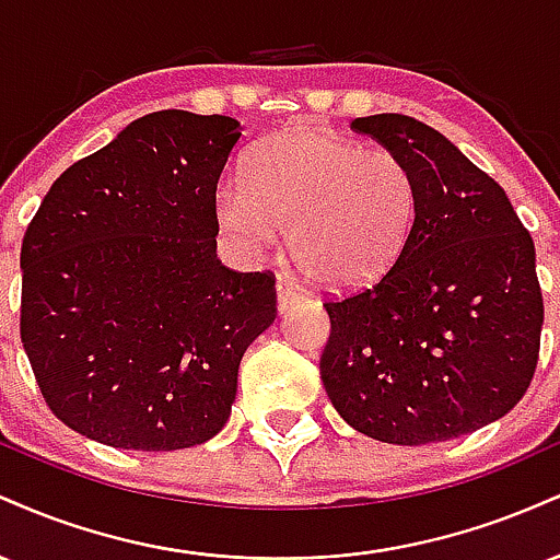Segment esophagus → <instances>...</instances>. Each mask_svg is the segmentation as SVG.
I'll return each instance as SVG.
<instances>
[{
  "mask_svg": "<svg viewBox=\"0 0 560 560\" xmlns=\"http://www.w3.org/2000/svg\"><path fill=\"white\" fill-rule=\"evenodd\" d=\"M298 302H302V294L298 292V289L289 287L287 281L279 279V284H276V305H279V311L287 313L289 307H294Z\"/></svg>",
  "mask_w": 560,
  "mask_h": 560,
  "instance_id": "34e87169",
  "label": "esophagus"
}]
</instances>
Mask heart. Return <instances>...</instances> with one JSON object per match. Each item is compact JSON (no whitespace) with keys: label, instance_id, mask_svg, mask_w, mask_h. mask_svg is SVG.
<instances>
[{"label":"heart","instance_id":"obj_1","mask_svg":"<svg viewBox=\"0 0 560 560\" xmlns=\"http://www.w3.org/2000/svg\"><path fill=\"white\" fill-rule=\"evenodd\" d=\"M419 184L408 160L316 126L266 139L247 182L215 186L218 229L244 258L279 242L294 266L326 289L369 284L392 266L416 221Z\"/></svg>","mask_w":560,"mask_h":560}]
</instances>
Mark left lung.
<instances>
[{
	"mask_svg": "<svg viewBox=\"0 0 560 560\" xmlns=\"http://www.w3.org/2000/svg\"><path fill=\"white\" fill-rule=\"evenodd\" d=\"M352 128L408 160L419 205L378 281L324 305L326 395L352 429L389 445L477 432L535 376L545 313L535 242L503 186L432 126L382 113Z\"/></svg>",
	"mask_w": 560,
	"mask_h": 560,
	"instance_id": "1",
	"label": "left lung"
}]
</instances>
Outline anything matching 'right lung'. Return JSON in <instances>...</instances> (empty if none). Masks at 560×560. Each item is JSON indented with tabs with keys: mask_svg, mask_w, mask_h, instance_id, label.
I'll return each mask as SVG.
<instances>
[{
	"mask_svg": "<svg viewBox=\"0 0 560 560\" xmlns=\"http://www.w3.org/2000/svg\"><path fill=\"white\" fill-rule=\"evenodd\" d=\"M240 137L226 115H144L70 165L25 229L21 339L73 432L158 453L226 427L244 350L276 318L273 273L215 255Z\"/></svg>",
	"mask_w": 560,
	"mask_h": 560,
	"instance_id": "right-lung-1",
	"label": "right lung"
}]
</instances>
